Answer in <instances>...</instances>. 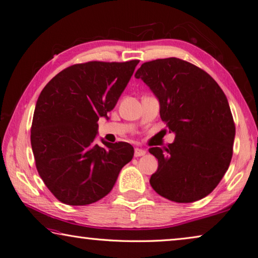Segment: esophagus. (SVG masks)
<instances>
[{"mask_svg":"<svg viewBox=\"0 0 258 258\" xmlns=\"http://www.w3.org/2000/svg\"><path fill=\"white\" fill-rule=\"evenodd\" d=\"M146 154V151L145 149H142V148H139V147H135L134 149V156L135 157H141V156H144V155Z\"/></svg>","mask_w":258,"mask_h":258,"instance_id":"esophagus-1","label":"esophagus"}]
</instances>
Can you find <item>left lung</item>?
<instances>
[{"instance_id":"obj_1","label":"left lung","mask_w":258,"mask_h":258,"mask_svg":"<svg viewBox=\"0 0 258 258\" xmlns=\"http://www.w3.org/2000/svg\"><path fill=\"white\" fill-rule=\"evenodd\" d=\"M135 77L160 102V117L176 133L168 147L148 151L158 159L153 189L189 203L211 194L229 168L235 124L222 89L205 70L176 57L144 62Z\"/></svg>"}]
</instances>
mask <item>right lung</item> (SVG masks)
Wrapping results in <instances>:
<instances>
[{"mask_svg": "<svg viewBox=\"0 0 258 258\" xmlns=\"http://www.w3.org/2000/svg\"><path fill=\"white\" fill-rule=\"evenodd\" d=\"M140 60L88 61L63 69L36 103L31 143L46 187L69 206H87L112 190L132 160L128 143H95L100 116L107 117Z\"/></svg>", "mask_w": 258, "mask_h": 258, "instance_id": "obj_1", "label": "right lung"}]
</instances>
